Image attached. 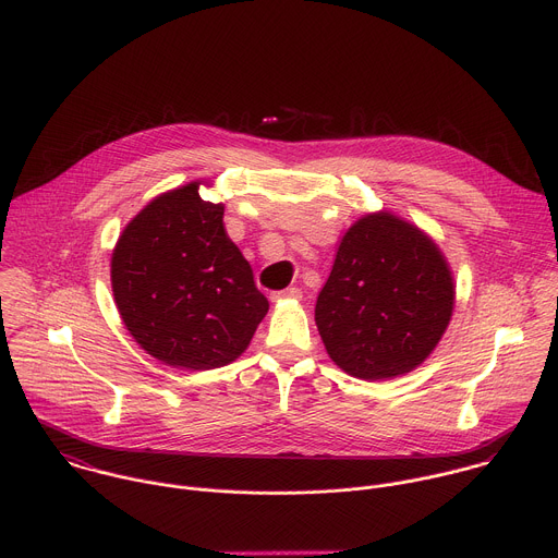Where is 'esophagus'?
Returning <instances> with one entry per match:
<instances>
[{
  "mask_svg": "<svg viewBox=\"0 0 558 558\" xmlns=\"http://www.w3.org/2000/svg\"><path fill=\"white\" fill-rule=\"evenodd\" d=\"M269 298H271L274 302H278V300H284V298L298 300V298H302V291H300L298 287H289V289H282V291H274Z\"/></svg>",
  "mask_w": 558,
  "mask_h": 558,
  "instance_id": "34e87169",
  "label": "esophagus"
}]
</instances>
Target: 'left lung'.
<instances>
[{"instance_id": "left-lung-1", "label": "left lung", "mask_w": 558, "mask_h": 558, "mask_svg": "<svg viewBox=\"0 0 558 558\" xmlns=\"http://www.w3.org/2000/svg\"><path fill=\"white\" fill-rule=\"evenodd\" d=\"M452 306V276L437 245L417 227L381 211L344 233L315 302V325L342 371L386 379L430 355Z\"/></svg>"}]
</instances>
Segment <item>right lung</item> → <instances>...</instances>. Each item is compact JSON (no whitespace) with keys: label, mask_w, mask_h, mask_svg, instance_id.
Here are the masks:
<instances>
[{"label":"right lung","mask_w":558,"mask_h":558,"mask_svg":"<svg viewBox=\"0 0 558 558\" xmlns=\"http://www.w3.org/2000/svg\"><path fill=\"white\" fill-rule=\"evenodd\" d=\"M222 211L190 183L141 209L112 254V291L128 331L151 357L177 368L229 364L269 308L250 263L225 233Z\"/></svg>","instance_id":"1"}]
</instances>
